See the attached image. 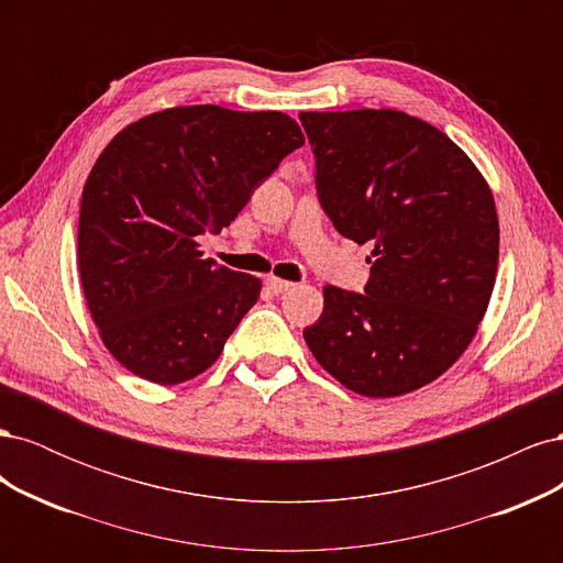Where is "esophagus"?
I'll use <instances>...</instances> for the list:
<instances>
[{
    "label": "esophagus",
    "mask_w": 563,
    "mask_h": 563,
    "mask_svg": "<svg viewBox=\"0 0 563 563\" xmlns=\"http://www.w3.org/2000/svg\"><path fill=\"white\" fill-rule=\"evenodd\" d=\"M265 286H267V291L279 296V294L288 291V288H291L294 284H291V282H284V279H277V277H267V279H265Z\"/></svg>",
    "instance_id": "obj_1"
}]
</instances>
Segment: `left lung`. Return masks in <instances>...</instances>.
Returning <instances> with one entry per match:
<instances>
[{"instance_id": "1", "label": "left lung", "mask_w": 563, "mask_h": 563, "mask_svg": "<svg viewBox=\"0 0 563 563\" xmlns=\"http://www.w3.org/2000/svg\"><path fill=\"white\" fill-rule=\"evenodd\" d=\"M323 213L371 244L364 294L323 286L305 343L364 397H399L467 350L498 269L486 180L446 133L397 110L300 112Z\"/></svg>"}]
</instances>
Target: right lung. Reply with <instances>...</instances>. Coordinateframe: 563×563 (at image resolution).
Wrapping results in <instances>:
<instances>
[{
	"instance_id": "add662e5",
	"label": "right lung",
	"mask_w": 563,
	"mask_h": 563,
	"mask_svg": "<svg viewBox=\"0 0 563 563\" xmlns=\"http://www.w3.org/2000/svg\"><path fill=\"white\" fill-rule=\"evenodd\" d=\"M305 143L284 112L218 106L147 114L93 164L79 209V275L114 360L178 385L207 371L261 296V279L201 258L197 236L236 218Z\"/></svg>"
}]
</instances>
